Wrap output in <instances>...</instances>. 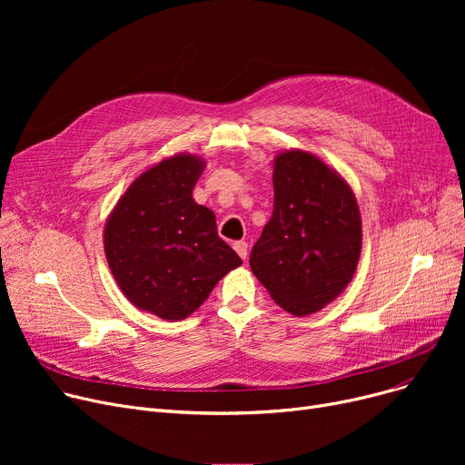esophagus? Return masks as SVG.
Listing matches in <instances>:
<instances>
[{
    "label": "esophagus",
    "mask_w": 465,
    "mask_h": 465,
    "mask_svg": "<svg viewBox=\"0 0 465 465\" xmlns=\"http://www.w3.org/2000/svg\"><path fill=\"white\" fill-rule=\"evenodd\" d=\"M233 249H235V252L241 256V260H247V251H249V245H247V241H235L233 242Z\"/></svg>",
    "instance_id": "esophagus-1"
}]
</instances>
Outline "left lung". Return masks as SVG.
Instances as JSON below:
<instances>
[{
  "label": "left lung",
  "mask_w": 465,
  "mask_h": 465,
  "mask_svg": "<svg viewBox=\"0 0 465 465\" xmlns=\"http://www.w3.org/2000/svg\"><path fill=\"white\" fill-rule=\"evenodd\" d=\"M273 214L251 252V270L275 303L307 316L331 303L354 277L361 216L349 183L302 149L273 160Z\"/></svg>",
  "instance_id": "left-lung-1"
}]
</instances>
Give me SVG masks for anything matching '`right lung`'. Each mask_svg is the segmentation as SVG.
I'll return each mask as SVG.
<instances>
[{"mask_svg": "<svg viewBox=\"0 0 465 465\" xmlns=\"http://www.w3.org/2000/svg\"><path fill=\"white\" fill-rule=\"evenodd\" d=\"M205 160L181 153L149 167L120 195L104 230L111 273L132 305L183 321L242 262L218 237L216 216L192 190Z\"/></svg>", "mask_w": 465, "mask_h": 465, "instance_id": "1", "label": "right lung"}]
</instances>
